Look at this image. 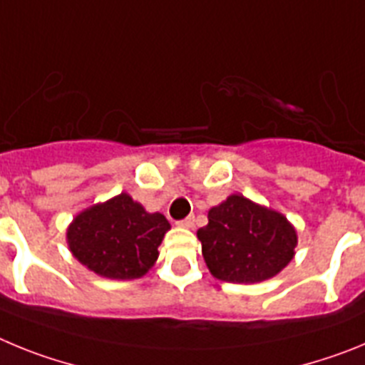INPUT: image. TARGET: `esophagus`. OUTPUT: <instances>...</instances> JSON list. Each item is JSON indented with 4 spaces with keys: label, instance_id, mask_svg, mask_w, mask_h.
<instances>
[{
    "label": "esophagus",
    "instance_id": "esophagus-1",
    "mask_svg": "<svg viewBox=\"0 0 365 365\" xmlns=\"http://www.w3.org/2000/svg\"><path fill=\"white\" fill-rule=\"evenodd\" d=\"M177 225H179V227H182V228H193V217L190 215V217L182 219V221H179Z\"/></svg>",
    "mask_w": 365,
    "mask_h": 365
}]
</instances>
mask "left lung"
I'll return each instance as SVG.
<instances>
[{
  "label": "left lung",
  "instance_id": "left-lung-1",
  "mask_svg": "<svg viewBox=\"0 0 365 365\" xmlns=\"http://www.w3.org/2000/svg\"><path fill=\"white\" fill-rule=\"evenodd\" d=\"M197 240L214 278L259 283L291 263L298 234L283 214L232 193L208 210V225L199 228Z\"/></svg>",
  "mask_w": 365,
  "mask_h": 365
}]
</instances>
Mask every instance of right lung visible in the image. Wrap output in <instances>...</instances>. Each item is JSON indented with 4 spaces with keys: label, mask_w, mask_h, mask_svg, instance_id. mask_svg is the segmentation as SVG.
I'll return each mask as SVG.
<instances>
[{
    "label": "right lung",
    "mask_w": 365,
    "mask_h": 365,
    "mask_svg": "<svg viewBox=\"0 0 365 365\" xmlns=\"http://www.w3.org/2000/svg\"><path fill=\"white\" fill-rule=\"evenodd\" d=\"M170 228L163 214H150L122 192L80 212L66 237L71 254L91 272L108 279H137L155 265Z\"/></svg>",
    "instance_id": "add662e5"
}]
</instances>
